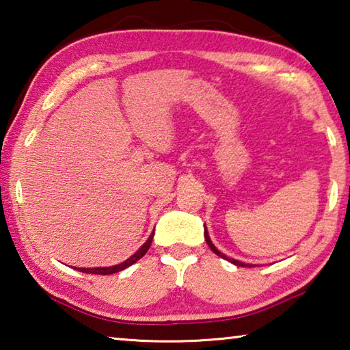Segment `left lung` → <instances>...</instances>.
Returning a JSON list of instances; mask_svg holds the SVG:
<instances>
[{
    "label": "left lung",
    "instance_id": "8db88e82",
    "mask_svg": "<svg viewBox=\"0 0 350 350\" xmlns=\"http://www.w3.org/2000/svg\"><path fill=\"white\" fill-rule=\"evenodd\" d=\"M204 236H205V241H206V244H208V247L211 248V252H215L217 256H221V258H224V259H227V260H230V262H233L234 265H241V267H253L252 264H244V262H241V260H236V259H232V258H227L225 256L224 253H221L217 250V248L211 244V241H210V236H208V233H206V228H205V233H204Z\"/></svg>",
    "mask_w": 350,
    "mask_h": 350
}]
</instances>
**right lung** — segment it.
<instances>
[{"mask_svg":"<svg viewBox=\"0 0 350 350\" xmlns=\"http://www.w3.org/2000/svg\"><path fill=\"white\" fill-rule=\"evenodd\" d=\"M152 236H154V232L151 233L150 238H148V241L145 242L144 245H142L137 252H135L131 258H128L125 262L122 264H117L114 265V267H97V269H79L80 271H83V273H92V275H111V273H117V271H122L125 270L126 267H129V265H133L134 262H137V260L145 256V253L148 252V248L151 247V241H152Z\"/></svg>","mask_w":350,"mask_h":350,"instance_id":"obj_1","label":"right lung"}]
</instances>
